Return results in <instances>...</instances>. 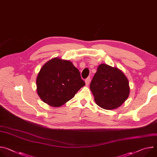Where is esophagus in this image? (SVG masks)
Returning <instances> with one entry per match:
<instances>
[{
  "label": "esophagus",
  "mask_w": 157,
  "mask_h": 157,
  "mask_svg": "<svg viewBox=\"0 0 157 157\" xmlns=\"http://www.w3.org/2000/svg\"><path fill=\"white\" fill-rule=\"evenodd\" d=\"M90 81H91V78H90V77L87 78L86 79V80H85L86 84V85H88V84H89V82H90Z\"/></svg>",
  "instance_id": "34e87169"
}]
</instances>
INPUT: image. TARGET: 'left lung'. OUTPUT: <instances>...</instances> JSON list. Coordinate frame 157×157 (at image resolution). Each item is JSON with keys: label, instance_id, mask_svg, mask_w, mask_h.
<instances>
[{"label": "left lung", "instance_id": "obj_1", "mask_svg": "<svg viewBox=\"0 0 157 157\" xmlns=\"http://www.w3.org/2000/svg\"><path fill=\"white\" fill-rule=\"evenodd\" d=\"M90 89L96 103L108 110L121 106L130 93L128 81L124 74L118 68L105 64L98 66Z\"/></svg>", "mask_w": 157, "mask_h": 157}]
</instances>
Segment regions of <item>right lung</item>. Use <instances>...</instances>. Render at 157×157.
<instances>
[{
  "mask_svg": "<svg viewBox=\"0 0 157 157\" xmlns=\"http://www.w3.org/2000/svg\"><path fill=\"white\" fill-rule=\"evenodd\" d=\"M84 85L73 63L57 58L44 64L36 78L38 96L53 107H59L71 99Z\"/></svg>",
  "mask_w": 157,
  "mask_h": 157,
  "instance_id": "add662e5",
  "label": "right lung"
}]
</instances>
